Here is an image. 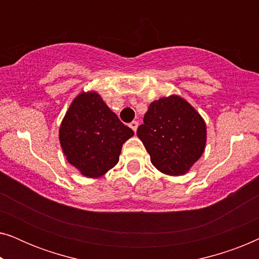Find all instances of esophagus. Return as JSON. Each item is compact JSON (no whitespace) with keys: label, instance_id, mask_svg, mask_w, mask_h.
<instances>
[{"label":"esophagus","instance_id":"1","mask_svg":"<svg viewBox=\"0 0 259 259\" xmlns=\"http://www.w3.org/2000/svg\"><path fill=\"white\" fill-rule=\"evenodd\" d=\"M138 125H139V122H138V121H132V122H131V123H130V127H131V128H132V130L134 131V133H136V132H137Z\"/></svg>","mask_w":259,"mask_h":259}]
</instances>
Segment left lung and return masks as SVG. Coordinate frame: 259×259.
Instances as JSON below:
<instances>
[{"label": "left lung", "instance_id": "obj_1", "mask_svg": "<svg viewBox=\"0 0 259 259\" xmlns=\"http://www.w3.org/2000/svg\"><path fill=\"white\" fill-rule=\"evenodd\" d=\"M137 136L159 171L180 176L203 154L206 125L189 102L171 95L152 102Z\"/></svg>", "mask_w": 259, "mask_h": 259}]
</instances>
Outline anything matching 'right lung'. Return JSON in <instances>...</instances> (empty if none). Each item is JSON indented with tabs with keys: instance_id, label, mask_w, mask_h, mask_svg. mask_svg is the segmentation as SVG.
<instances>
[{
	"instance_id": "1",
	"label": "right lung",
	"mask_w": 259,
	"mask_h": 259,
	"mask_svg": "<svg viewBox=\"0 0 259 259\" xmlns=\"http://www.w3.org/2000/svg\"><path fill=\"white\" fill-rule=\"evenodd\" d=\"M134 136L95 92L74 99L60 126L67 160L83 176L98 178L118 164L122 144Z\"/></svg>"
}]
</instances>
